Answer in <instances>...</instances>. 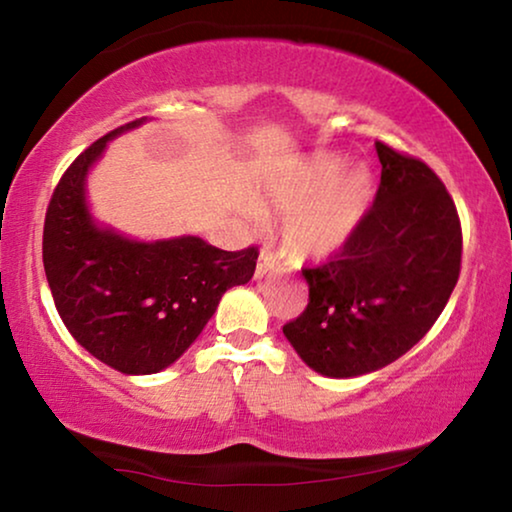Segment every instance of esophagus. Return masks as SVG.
I'll return each instance as SVG.
<instances>
[{
    "label": "esophagus",
    "instance_id": "34e87169",
    "mask_svg": "<svg viewBox=\"0 0 512 512\" xmlns=\"http://www.w3.org/2000/svg\"><path fill=\"white\" fill-rule=\"evenodd\" d=\"M278 266H280V257L273 255L271 250H262V255H259V262H257L255 276L257 278H264L266 273H271L273 269H278Z\"/></svg>",
    "mask_w": 512,
    "mask_h": 512
}]
</instances>
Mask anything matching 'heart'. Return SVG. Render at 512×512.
<instances>
[{
    "label": "heart",
    "mask_w": 512,
    "mask_h": 512,
    "mask_svg": "<svg viewBox=\"0 0 512 512\" xmlns=\"http://www.w3.org/2000/svg\"><path fill=\"white\" fill-rule=\"evenodd\" d=\"M342 163L319 158L294 177L273 186L280 211H292L285 223L287 248L299 255L331 253L347 239L368 200V174L361 167L342 175Z\"/></svg>",
    "instance_id": "1"
}]
</instances>
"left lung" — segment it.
<instances>
[{"label":"left lung","instance_id":"obj_1","mask_svg":"<svg viewBox=\"0 0 512 512\" xmlns=\"http://www.w3.org/2000/svg\"><path fill=\"white\" fill-rule=\"evenodd\" d=\"M375 147V204L329 262L303 269L310 301L282 326L324 377H361L398 361L432 329L460 278L462 227L446 186L423 160Z\"/></svg>","mask_w":512,"mask_h":512}]
</instances>
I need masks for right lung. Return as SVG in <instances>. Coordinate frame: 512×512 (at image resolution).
Here are the masks:
<instances>
[{
    "label": "right lung",
    "mask_w": 512,
    "mask_h": 512,
    "mask_svg": "<svg viewBox=\"0 0 512 512\" xmlns=\"http://www.w3.org/2000/svg\"><path fill=\"white\" fill-rule=\"evenodd\" d=\"M114 128L68 165L43 225V266L68 333L124 375H154L193 345L230 287L246 285L257 246L220 250L200 236L133 241L91 218L85 181Z\"/></svg>",
    "instance_id": "right-lung-1"
}]
</instances>
